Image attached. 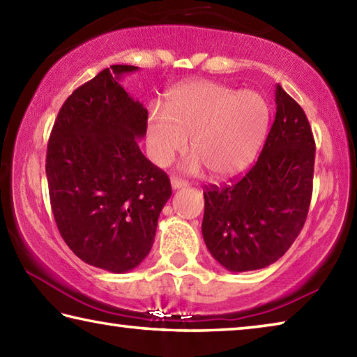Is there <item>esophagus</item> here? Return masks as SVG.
<instances>
[{"label": "esophagus", "mask_w": 357, "mask_h": 357, "mask_svg": "<svg viewBox=\"0 0 357 357\" xmlns=\"http://www.w3.org/2000/svg\"><path fill=\"white\" fill-rule=\"evenodd\" d=\"M185 185H187V181L181 179V178H176V176L172 178V187H173V189H181V187H185Z\"/></svg>", "instance_id": "34e87169"}]
</instances>
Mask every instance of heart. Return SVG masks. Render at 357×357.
I'll list each match as a JSON object with an SVG mask.
<instances>
[{
    "label": "heart",
    "instance_id": "obj_1",
    "mask_svg": "<svg viewBox=\"0 0 357 357\" xmlns=\"http://www.w3.org/2000/svg\"><path fill=\"white\" fill-rule=\"evenodd\" d=\"M269 124V107L261 94L239 91L222 83L197 80L168 91L165 110L148 114L146 146L151 160L167 167L187 148L184 168L198 173L204 165L214 178L244 172L257 155Z\"/></svg>",
    "mask_w": 357,
    "mask_h": 357
}]
</instances>
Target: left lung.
<instances>
[{
	"instance_id": "left-lung-1",
	"label": "left lung",
	"mask_w": 357,
	"mask_h": 357,
	"mask_svg": "<svg viewBox=\"0 0 357 357\" xmlns=\"http://www.w3.org/2000/svg\"><path fill=\"white\" fill-rule=\"evenodd\" d=\"M261 154L243 178L206 185L202 233L233 273L275 263L304 227L312 200L315 140L304 110L280 84Z\"/></svg>"
}]
</instances>
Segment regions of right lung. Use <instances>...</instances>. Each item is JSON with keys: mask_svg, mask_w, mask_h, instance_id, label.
<instances>
[{"mask_svg": "<svg viewBox=\"0 0 357 357\" xmlns=\"http://www.w3.org/2000/svg\"><path fill=\"white\" fill-rule=\"evenodd\" d=\"M135 66L114 64L72 93L53 124L45 173L64 243L84 263L123 274L151 250L172 195L167 173L138 146L148 110L119 84Z\"/></svg>", "mask_w": 357, "mask_h": 357, "instance_id": "right-lung-1", "label": "right lung"}]
</instances>
